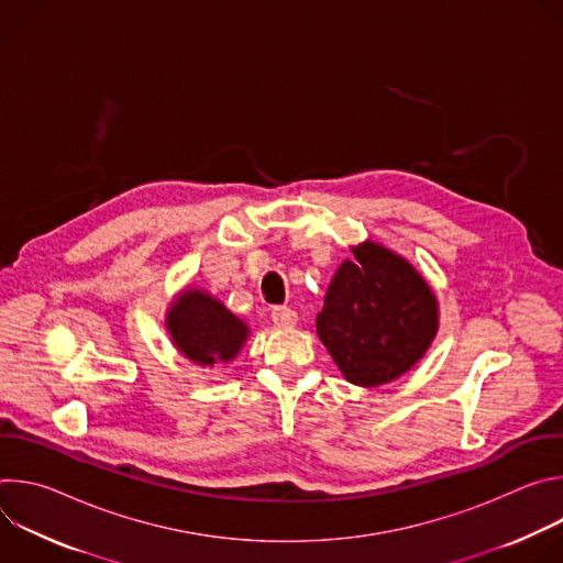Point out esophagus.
<instances>
[{"label": "esophagus", "mask_w": 563, "mask_h": 563, "mask_svg": "<svg viewBox=\"0 0 563 563\" xmlns=\"http://www.w3.org/2000/svg\"><path fill=\"white\" fill-rule=\"evenodd\" d=\"M272 320L278 328H296L298 323V313L289 307H274L272 309Z\"/></svg>", "instance_id": "esophagus-1"}]
</instances>
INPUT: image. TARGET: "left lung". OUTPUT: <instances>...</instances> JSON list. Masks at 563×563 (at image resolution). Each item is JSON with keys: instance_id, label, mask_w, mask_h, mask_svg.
Wrapping results in <instances>:
<instances>
[{"instance_id": "left-lung-1", "label": "left lung", "mask_w": 563, "mask_h": 563, "mask_svg": "<svg viewBox=\"0 0 563 563\" xmlns=\"http://www.w3.org/2000/svg\"><path fill=\"white\" fill-rule=\"evenodd\" d=\"M352 254L330 283L316 332L350 383L378 387L423 358L439 330V305L404 256L374 240Z\"/></svg>"}]
</instances>
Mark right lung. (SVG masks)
Segmentation results:
<instances>
[{
	"label": "right lung",
	"mask_w": 563,
	"mask_h": 563,
	"mask_svg": "<svg viewBox=\"0 0 563 563\" xmlns=\"http://www.w3.org/2000/svg\"><path fill=\"white\" fill-rule=\"evenodd\" d=\"M165 325L178 352L200 367L233 361L250 336L245 320L202 289L180 291L169 305Z\"/></svg>",
	"instance_id": "obj_1"
}]
</instances>
